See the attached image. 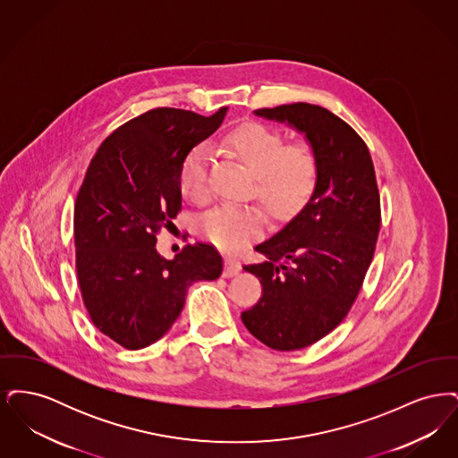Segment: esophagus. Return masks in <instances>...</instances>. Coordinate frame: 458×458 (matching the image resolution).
<instances>
[{
  "instance_id": "esophagus-1",
  "label": "esophagus",
  "mask_w": 458,
  "mask_h": 458,
  "mask_svg": "<svg viewBox=\"0 0 458 458\" xmlns=\"http://www.w3.org/2000/svg\"><path fill=\"white\" fill-rule=\"evenodd\" d=\"M240 269H242L240 262L233 256H226L225 258V271H223L225 278H232V276L239 275Z\"/></svg>"
}]
</instances>
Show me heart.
I'll use <instances>...</instances> for the list:
<instances>
[{
  "label": "heart",
  "instance_id": "obj_1",
  "mask_svg": "<svg viewBox=\"0 0 458 458\" xmlns=\"http://www.w3.org/2000/svg\"><path fill=\"white\" fill-rule=\"evenodd\" d=\"M225 148L254 174L252 194L275 216L295 211L316 189L321 163L314 146L297 140L284 144V135L261 123H245L226 133ZM211 156L206 144L185 154L180 166V189L197 204L209 200ZM266 216L256 206H219L199 219L202 239L225 250H235L256 239Z\"/></svg>",
  "mask_w": 458,
  "mask_h": 458
}]
</instances>
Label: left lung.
<instances>
[{
    "label": "left lung",
    "instance_id": "8db88e82",
    "mask_svg": "<svg viewBox=\"0 0 458 458\" xmlns=\"http://www.w3.org/2000/svg\"><path fill=\"white\" fill-rule=\"evenodd\" d=\"M302 133L321 172L304 208L271 239L256 245L259 302L242 312L245 327L269 349L312 345L347 316L368 273L381 209L374 165L364 140L331 111L284 105L254 111Z\"/></svg>",
    "mask_w": 458,
    "mask_h": 458
}]
</instances>
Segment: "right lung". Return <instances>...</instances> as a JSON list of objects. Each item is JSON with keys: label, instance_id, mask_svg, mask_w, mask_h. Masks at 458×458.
Returning <instances> with one entry per match:
<instances>
[{"label": "right lung", "instance_id": "add662e5", "mask_svg": "<svg viewBox=\"0 0 458 458\" xmlns=\"http://www.w3.org/2000/svg\"><path fill=\"white\" fill-rule=\"evenodd\" d=\"M226 111L151 109L113 131L89 165L73 211L77 276L94 327L125 349L165 336L189 286L223 271L218 250L202 242L165 259L156 233L182 208L185 154L218 131Z\"/></svg>", "mask_w": 458, "mask_h": 458}]
</instances>
